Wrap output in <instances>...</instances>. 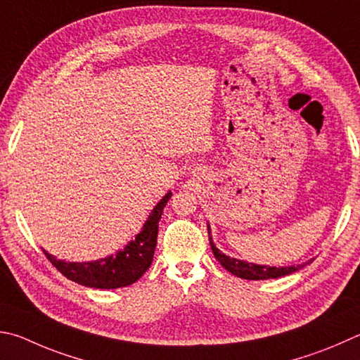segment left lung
Returning a JSON list of instances; mask_svg holds the SVG:
<instances>
[{
  "instance_id": "1",
  "label": "left lung",
  "mask_w": 360,
  "mask_h": 360,
  "mask_svg": "<svg viewBox=\"0 0 360 360\" xmlns=\"http://www.w3.org/2000/svg\"><path fill=\"white\" fill-rule=\"evenodd\" d=\"M207 233H209V244H211L212 253L215 259L225 267L228 272H231L233 276L240 277L244 280H269V278H278V277H285L290 276V274L296 272L299 269H302L304 264H297V266H282V267H276V266H264V264H253V263H247V261L238 259V258H231L225 255L224 252H220L217 247H215L212 236H211V226L207 225ZM311 263V259L309 261Z\"/></svg>"
}]
</instances>
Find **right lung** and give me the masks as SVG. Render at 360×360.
<instances>
[{"instance_id":"right-lung-1","label":"right lung","mask_w":360,"mask_h":360,"mask_svg":"<svg viewBox=\"0 0 360 360\" xmlns=\"http://www.w3.org/2000/svg\"><path fill=\"white\" fill-rule=\"evenodd\" d=\"M172 198V192H168L149 214L148 220L143 225L141 231L135 239L115 255L96 259L84 261V263H74V261L58 259L49 252L47 258L64 277L78 285L88 286L96 290H116L122 286L135 283L145 274L153 263L155 244H158L159 220L162 217L163 207Z\"/></svg>"}]
</instances>
